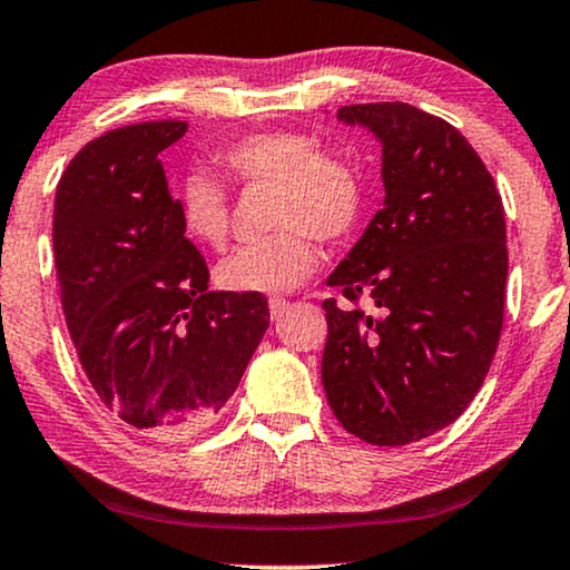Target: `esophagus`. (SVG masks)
I'll return each mask as SVG.
<instances>
[{
    "label": "esophagus",
    "instance_id": "34e87169",
    "mask_svg": "<svg viewBox=\"0 0 570 570\" xmlns=\"http://www.w3.org/2000/svg\"><path fill=\"white\" fill-rule=\"evenodd\" d=\"M268 309H271V317L278 320L282 314L288 309V302L284 299V296H271L268 299Z\"/></svg>",
    "mask_w": 570,
    "mask_h": 570
}]
</instances>
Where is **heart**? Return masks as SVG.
Masks as SVG:
<instances>
[{
    "instance_id": "heart-1",
    "label": "heart",
    "mask_w": 570,
    "mask_h": 570,
    "mask_svg": "<svg viewBox=\"0 0 570 570\" xmlns=\"http://www.w3.org/2000/svg\"><path fill=\"white\" fill-rule=\"evenodd\" d=\"M230 181L250 189L268 186L266 223L274 233L240 245L219 261L217 284L237 294H282L299 288L317 271L312 237L335 243L358 225L363 181L358 166L299 130L253 132L223 150ZM181 225L207 248L230 237V199L225 186L204 171L184 176Z\"/></svg>"
}]
</instances>
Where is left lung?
Returning <instances> with one entry per match:
<instances>
[{"label": "left lung", "instance_id": "1", "mask_svg": "<svg viewBox=\"0 0 570 570\" xmlns=\"http://www.w3.org/2000/svg\"><path fill=\"white\" fill-rule=\"evenodd\" d=\"M337 117L379 135L386 199L327 278L345 304L322 302V386L351 435L417 443L461 417L494 361L507 286L502 197L471 142L435 115L371 101Z\"/></svg>", "mask_w": 570, "mask_h": 570}]
</instances>
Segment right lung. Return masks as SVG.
Listing matches in <instances>:
<instances>
[{"mask_svg":"<svg viewBox=\"0 0 570 570\" xmlns=\"http://www.w3.org/2000/svg\"><path fill=\"white\" fill-rule=\"evenodd\" d=\"M186 122L117 127L58 181L53 258L76 355L99 402L150 438H186L240 384L271 314L263 294L207 292L160 153Z\"/></svg>","mask_w":570,"mask_h":570,"instance_id":"right-lung-1","label":"right lung"}]
</instances>
